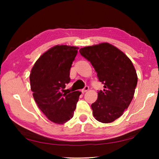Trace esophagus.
Here are the masks:
<instances>
[{
    "label": "esophagus",
    "mask_w": 159,
    "mask_h": 159,
    "mask_svg": "<svg viewBox=\"0 0 159 159\" xmlns=\"http://www.w3.org/2000/svg\"><path fill=\"white\" fill-rule=\"evenodd\" d=\"M89 90V87H88V86H85V88H83V89H82L81 90V92H82V93H85V92H87V91Z\"/></svg>",
    "instance_id": "esophagus-1"
}]
</instances>
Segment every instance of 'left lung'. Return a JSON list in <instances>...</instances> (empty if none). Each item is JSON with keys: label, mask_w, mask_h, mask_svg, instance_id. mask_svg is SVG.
<instances>
[{"label": "left lung", "mask_w": 159, "mask_h": 159, "mask_svg": "<svg viewBox=\"0 0 159 159\" xmlns=\"http://www.w3.org/2000/svg\"><path fill=\"white\" fill-rule=\"evenodd\" d=\"M90 61L99 81L104 84L98 99L92 104L97 120L111 123L119 118L130 105L138 83V76L131 60L114 45L103 43L80 49Z\"/></svg>", "instance_id": "8db88e82"}]
</instances>
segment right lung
I'll use <instances>...</instances> for the list:
<instances>
[{
    "instance_id": "add662e5",
    "label": "right lung",
    "mask_w": 159,
    "mask_h": 159,
    "mask_svg": "<svg viewBox=\"0 0 159 159\" xmlns=\"http://www.w3.org/2000/svg\"><path fill=\"white\" fill-rule=\"evenodd\" d=\"M79 48L56 45L39 58L30 74L31 89L39 108L48 119L63 124L73 117L81 93H63Z\"/></svg>"
}]
</instances>
